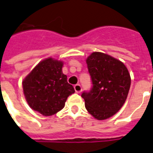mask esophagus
Instances as JSON below:
<instances>
[{
  "mask_svg": "<svg viewBox=\"0 0 153 153\" xmlns=\"http://www.w3.org/2000/svg\"><path fill=\"white\" fill-rule=\"evenodd\" d=\"M74 91H75V92L78 94H80L82 92V86L79 85V84H77V85H75V86H74Z\"/></svg>",
  "mask_w": 153,
  "mask_h": 153,
  "instance_id": "obj_1",
  "label": "esophagus"
}]
</instances>
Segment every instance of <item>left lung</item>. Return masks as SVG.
Listing matches in <instances>:
<instances>
[{
  "instance_id": "8db88e82",
  "label": "left lung",
  "mask_w": 153,
  "mask_h": 153,
  "mask_svg": "<svg viewBox=\"0 0 153 153\" xmlns=\"http://www.w3.org/2000/svg\"><path fill=\"white\" fill-rule=\"evenodd\" d=\"M93 87L84 92L86 110L97 120L111 117L123 106L131 84L130 74L120 60L105 53L94 51L86 59Z\"/></svg>"
}]
</instances>
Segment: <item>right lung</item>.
<instances>
[{
  "label": "right lung",
  "instance_id": "add662e5",
  "mask_svg": "<svg viewBox=\"0 0 153 153\" xmlns=\"http://www.w3.org/2000/svg\"><path fill=\"white\" fill-rule=\"evenodd\" d=\"M63 62L49 57L42 60L25 77L23 91L27 104L44 116H51L64 107L68 96L74 93L62 73Z\"/></svg>",
  "mask_w": 153,
  "mask_h": 153
}]
</instances>
